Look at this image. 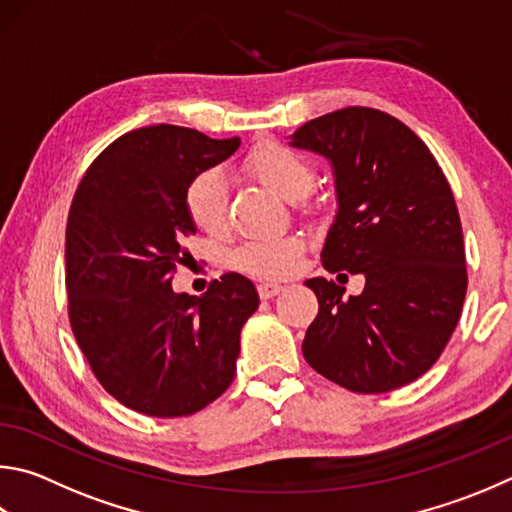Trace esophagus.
Returning <instances> with one entry per match:
<instances>
[{
  "label": "esophagus",
  "instance_id": "obj_1",
  "mask_svg": "<svg viewBox=\"0 0 512 512\" xmlns=\"http://www.w3.org/2000/svg\"><path fill=\"white\" fill-rule=\"evenodd\" d=\"M282 291H284V286L275 284V282H262V284H257V293H259V297H262V300H271V297L280 295Z\"/></svg>",
  "mask_w": 512,
  "mask_h": 512
}]
</instances>
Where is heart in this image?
Wrapping results in <instances>:
<instances>
[{
    "instance_id": "b5f03b06",
    "label": "heart",
    "mask_w": 512,
    "mask_h": 512,
    "mask_svg": "<svg viewBox=\"0 0 512 512\" xmlns=\"http://www.w3.org/2000/svg\"><path fill=\"white\" fill-rule=\"evenodd\" d=\"M244 170L266 188L291 201L302 199L313 188V167L309 161L300 152L275 141L250 150ZM185 208H188L192 224L199 230L208 235H217L224 230L228 210L224 174L219 170H206L194 176L185 192ZM302 248V239L293 235L253 239L232 253V264L239 271L259 277H286L300 264Z\"/></svg>"
}]
</instances>
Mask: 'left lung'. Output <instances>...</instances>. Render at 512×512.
I'll return each mask as SVG.
<instances>
[{
    "label": "left lung",
    "mask_w": 512,
    "mask_h": 512,
    "mask_svg": "<svg viewBox=\"0 0 512 512\" xmlns=\"http://www.w3.org/2000/svg\"><path fill=\"white\" fill-rule=\"evenodd\" d=\"M291 145L324 156L333 170L338 212L322 266L365 275V291L349 297L333 280H306L320 309L306 329L304 360L358 394L412 383L439 360L466 300V250L448 179L410 127L369 107L309 120Z\"/></svg>",
    "instance_id": "obj_1"
}]
</instances>
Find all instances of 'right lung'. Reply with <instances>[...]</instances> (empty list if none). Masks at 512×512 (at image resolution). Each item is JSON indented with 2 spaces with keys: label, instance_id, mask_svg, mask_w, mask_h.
Wrapping results in <instances>:
<instances>
[{
  "label": "right lung",
  "instance_id": "obj_1",
  "mask_svg": "<svg viewBox=\"0 0 512 512\" xmlns=\"http://www.w3.org/2000/svg\"><path fill=\"white\" fill-rule=\"evenodd\" d=\"M197 129L154 125L116 138L73 197L67 221L69 320L100 385L156 418L188 416L226 392L255 284L226 273L201 297L172 291L192 179L237 152Z\"/></svg>",
  "mask_w": 512,
  "mask_h": 512
}]
</instances>
